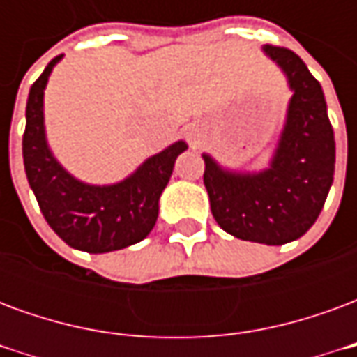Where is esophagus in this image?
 I'll use <instances>...</instances> for the list:
<instances>
[{
  "instance_id": "esophagus-1",
  "label": "esophagus",
  "mask_w": 357,
  "mask_h": 357,
  "mask_svg": "<svg viewBox=\"0 0 357 357\" xmlns=\"http://www.w3.org/2000/svg\"><path fill=\"white\" fill-rule=\"evenodd\" d=\"M204 137H206V128L199 122H193L185 128V139L191 147H199Z\"/></svg>"
}]
</instances>
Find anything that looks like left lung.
Instances as JSON below:
<instances>
[{
    "instance_id": "1",
    "label": "left lung",
    "mask_w": 357,
    "mask_h": 357,
    "mask_svg": "<svg viewBox=\"0 0 357 357\" xmlns=\"http://www.w3.org/2000/svg\"><path fill=\"white\" fill-rule=\"evenodd\" d=\"M292 91L283 132L262 172L227 170L204 158V187L218 225L241 241L284 245L315 224L333 185L335 133L325 95L304 61L287 47L264 45Z\"/></svg>"
}]
</instances>
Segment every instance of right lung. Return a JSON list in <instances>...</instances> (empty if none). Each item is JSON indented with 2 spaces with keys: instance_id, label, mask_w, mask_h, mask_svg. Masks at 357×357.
Returning <instances> with one entry per match:
<instances>
[{
  "instance_id": "obj_1",
  "label": "right lung",
  "mask_w": 357,
  "mask_h": 357,
  "mask_svg": "<svg viewBox=\"0 0 357 357\" xmlns=\"http://www.w3.org/2000/svg\"><path fill=\"white\" fill-rule=\"evenodd\" d=\"M61 59L45 66L28 93L22 135L28 183L45 222L68 247L89 255L120 250L143 241L155 227L158 199L187 143L176 141L112 185H89L74 178L51 153L43 124V89Z\"/></svg>"
}]
</instances>
